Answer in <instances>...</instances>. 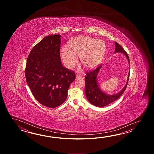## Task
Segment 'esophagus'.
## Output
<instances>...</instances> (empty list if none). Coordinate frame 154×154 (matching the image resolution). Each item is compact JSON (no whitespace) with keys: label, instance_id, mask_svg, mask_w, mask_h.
Masks as SVG:
<instances>
[{"label":"esophagus","instance_id":"1","mask_svg":"<svg viewBox=\"0 0 154 154\" xmlns=\"http://www.w3.org/2000/svg\"><path fill=\"white\" fill-rule=\"evenodd\" d=\"M81 78H82V75H78V74L76 75V79Z\"/></svg>","mask_w":154,"mask_h":154}]
</instances>
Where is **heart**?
<instances>
[{
  "instance_id": "1",
  "label": "heart",
  "mask_w": 154,
  "mask_h": 154,
  "mask_svg": "<svg viewBox=\"0 0 154 154\" xmlns=\"http://www.w3.org/2000/svg\"><path fill=\"white\" fill-rule=\"evenodd\" d=\"M105 41L90 36H78L70 41L68 47L60 49V56L64 66L73 68L78 62V57L86 69L97 67L101 63L106 53Z\"/></svg>"
}]
</instances>
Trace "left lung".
Listing matches in <instances>:
<instances>
[{
    "instance_id": "1",
    "label": "left lung",
    "mask_w": 154,
    "mask_h": 154,
    "mask_svg": "<svg viewBox=\"0 0 154 154\" xmlns=\"http://www.w3.org/2000/svg\"><path fill=\"white\" fill-rule=\"evenodd\" d=\"M115 51L114 53H121L123 54L126 57L129 64V58L127 53L125 52L124 49L118 43L115 42ZM102 66V65H101L94 70L88 72L85 77V94L86 98L91 104L100 107H104L110 104L122 96L128 84L130 72H129L128 73L127 80L125 87L120 91L118 92V93L113 95H109L102 91L98 85L97 75Z\"/></svg>"
}]
</instances>
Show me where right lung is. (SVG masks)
I'll list each match as a JSON object with an SVG mask.
<instances>
[{"label": "right lung", "instance_id": "obj_1", "mask_svg": "<svg viewBox=\"0 0 154 154\" xmlns=\"http://www.w3.org/2000/svg\"><path fill=\"white\" fill-rule=\"evenodd\" d=\"M60 43V35L45 37L31 51L26 62L27 84L37 101L49 108L66 101L75 79L74 72L62 66Z\"/></svg>", "mask_w": 154, "mask_h": 154}]
</instances>
